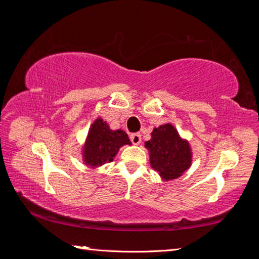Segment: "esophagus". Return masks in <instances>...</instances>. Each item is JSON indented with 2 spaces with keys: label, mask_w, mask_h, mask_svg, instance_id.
<instances>
[{
  "label": "esophagus",
  "mask_w": 259,
  "mask_h": 259,
  "mask_svg": "<svg viewBox=\"0 0 259 259\" xmlns=\"http://www.w3.org/2000/svg\"><path fill=\"white\" fill-rule=\"evenodd\" d=\"M130 139H131V142H133V144H135V145H138V144H140V142H142V135L138 133L133 134L130 136Z\"/></svg>",
  "instance_id": "34e87169"
}]
</instances>
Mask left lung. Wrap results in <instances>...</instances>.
Instances as JSON below:
<instances>
[{"instance_id": "8db88e82", "label": "left lung", "mask_w": 259, "mask_h": 259, "mask_svg": "<svg viewBox=\"0 0 259 259\" xmlns=\"http://www.w3.org/2000/svg\"><path fill=\"white\" fill-rule=\"evenodd\" d=\"M145 147L150 152L152 168L159 172L163 181L176 179L190 168V145L179 137L177 130L170 123L153 130L152 139L145 143Z\"/></svg>"}]
</instances>
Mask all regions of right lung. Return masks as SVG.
Instances as JSON below:
<instances>
[{
	"instance_id": "obj_1",
	"label": "right lung",
	"mask_w": 259,
	"mask_h": 259,
	"mask_svg": "<svg viewBox=\"0 0 259 259\" xmlns=\"http://www.w3.org/2000/svg\"><path fill=\"white\" fill-rule=\"evenodd\" d=\"M125 144L130 145L131 142L123 130L113 131L109 129L106 122L97 119L91 125L83 150L85 164L95 168L112 162L119 148Z\"/></svg>"
}]
</instances>
